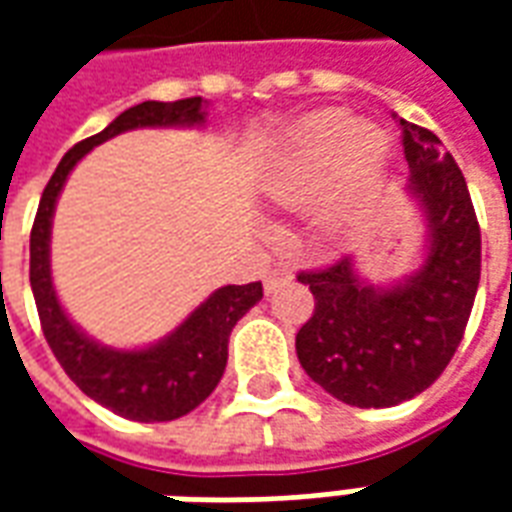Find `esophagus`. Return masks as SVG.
I'll use <instances>...</instances> for the list:
<instances>
[{
	"label": "esophagus",
	"mask_w": 512,
	"mask_h": 512,
	"mask_svg": "<svg viewBox=\"0 0 512 512\" xmlns=\"http://www.w3.org/2000/svg\"><path fill=\"white\" fill-rule=\"evenodd\" d=\"M290 279H293V268L288 266L274 268V271H268L266 279H263V290H266V293H274V290H279L282 285H288Z\"/></svg>",
	"instance_id": "34e87169"
}]
</instances>
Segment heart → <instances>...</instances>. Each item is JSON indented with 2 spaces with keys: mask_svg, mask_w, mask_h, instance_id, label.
Listing matches in <instances>:
<instances>
[{
  "mask_svg": "<svg viewBox=\"0 0 512 512\" xmlns=\"http://www.w3.org/2000/svg\"><path fill=\"white\" fill-rule=\"evenodd\" d=\"M386 161L389 142L378 128L351 123L343 112H321L301 123L285 156L263 180V191L274 205L299 208L321 194L337 169L345 186L356 189L376 178Z\"/></svg>",
  "mask_w": 512,
  "mask_h": 512,
  "instance_id": "obj_1",
  "label": "heart"
}]
</instances>
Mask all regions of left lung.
Returning <instances> with one entry per match:
<instances>
[{
    "label": "left lung",
    "instance_id": "8db88e82",
    "mask_svg": "<svg viewBox=\"0 0 512 512\" xmlns=\"http://www.w3.org/2000/svg\"><path fill=\"white\" fill-rule=\"evenodd\" d=\"M395 120L411 172L406 194L425 219L419 268L389 285L370 282L356 257L299 274L315 296L296 334L301 367L356 408L425 392L450 365L480 285V227L463 172L433 131Z\"/></svg>",
    "mask_w": 512,
    "mask_h": 512
}]
</instances>
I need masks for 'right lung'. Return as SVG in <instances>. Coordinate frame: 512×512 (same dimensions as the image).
Instances as JSON below:
<instances>
[{"instance_id": "1", "label": "right lung", "mask_w": 512, "mask_h": 512, "mask_svg": "<svg viewBox=\"0 0 512 512\" xmlns=\"http://www.w3.org/2000/svg\"><path fill=\"white\" fill-rule=\"evenodd\" d=\"M208 101H145L117 115L101 134L73 145L54 169L40 197L29 235V282L38 304L46 343L62 370L84 395L134 422H169L189 414L211 395L227 367V343L233 326L263 299V285H224L186 315L161 340L142 348H112L98 343L71 321L51 279V222L60 191L73 167L93 147L134 128H202Z\"/></svg>"}]
</instances>
